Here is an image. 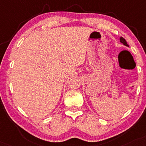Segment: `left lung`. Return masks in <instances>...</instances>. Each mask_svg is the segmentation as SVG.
I'll list each match as a JSON object with an SVG mask.
<instances>
[{
  "instance_id": "left-lung-1",
  "label": "left lung",
  "mask_w": 146,
  "mask_h": 146,
  "mask_svg": "<svg viewBox=\"0 0 146 146\" xmlns=\"http://www.w3.org/2000/svg\"><path fill=\"white\" fill-rule=\"evenodd\" d=\"M120 41L121 43H122V44L125 45V46H126V47H129V45H128L127 43H126V40L124 39V38L123 37H122V36H120Z\"/></svg>"
}]
</instances>
